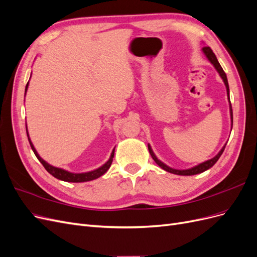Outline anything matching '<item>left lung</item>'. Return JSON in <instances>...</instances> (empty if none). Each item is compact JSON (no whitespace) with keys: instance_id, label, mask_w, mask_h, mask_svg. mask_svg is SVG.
Masks as SVG:
<instances>
[{"instance_id":"1","label":"left lung","mask_w":257,"mask_h":257,"mask_svg":"<svg viewBox=\"0 0 257 257\" xmlns=\"http://www.w3.org/2000/svg\"><path fill=\"white\" fill-rule=\"evenodd\" d=\"M201 50H203V53L205 54L206 58L208 59V61L213 65V67L215 68V71H216L217 73H219L220 77H221L223 82H224V84H225V87H226L227 99H228V103H229L230 122H231V127H232V109H231V104H230V98H229V87H228V81H227L226 74L224 73L222 66L220 65L219 61H217V59H216V57H215V54L213 53V51H212L211 49H210V47H204ZM225 146H226V144H225V145L222 147V149L219 151V153H217V154L215 155V157H213L212 159H210V160H208V161H205V162H203V163H200V164H198V165H196V166H193V167L188 168V169H175V168L169 167L168 165L165 164V163H163L162 161H160V160L157 158V155L154 154V152H153V150H152V148H151L150 144H148V149H149V152H150V154H151L152 159L154 160V162L157 163V164H158L162 169L166 170V172H168V173H170V174H175V175H179V176H192V175H197V174H200V173H204V172H206L207 169L211 168V167L215 164L216 161L220 159V157H221L223 151H224V149H225Z\"/></svg>"}]
</instances>
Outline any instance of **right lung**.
Here are the masks:
<instances>
[{
    "label": "right lung",
    "instance_id": "1",
    "mask_svg": "<svg viewBox=\"0 0 257 257\" xmlns=\"http://www.w3.org/2000/svg\"><path fill=\"white\" fill-rule=\"evenodd\" d=\"M31 78V77H30ZM28 88H29V81L27 83V87H26V94H27V91H28ZM26 128H27V135H28V139H29V143H30V146L31 148H32V150L34 152V154L36 155V158L38 159V161H40L43 166L45 167V169L47 170V172L52 175L54 178L59 179V180H62V181H65V182H87V181H91V180H94V179H97L99 178L100 176H103L108 169H109V167L111 166V163H112V159H113V155H114V148L113 150L110 154V158L108 159V161L105 163V164H103L102 166H99L98 168L96 169H93L91 170V172H85V173H72V172H68V170H65L63 168H59V167H56V166H52L50 165L48 162H46L45 160H43L41 158V155L37 153L36 149L34 145L32 144V142H31V138L29 136V132H28V126H27V123H26Z\"/></svg>",
    "mask_w": 257,
    "mask_h": 257
}]
</instances>
